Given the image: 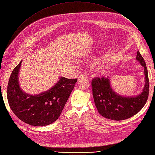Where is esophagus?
I'll list each match as a JSON object with an SVG mask.
<instances>
[{"label": "esophagus", "mask_w": 155, "mask_h": 155, "mask_svg": "<svg viewBox=\"0 0 155 155\" xmlns=\"http://www.w3.org/2000/svg\"><path fill=\"white\" fill-rule=\"evenodd\" d=\"M87 77L86 75H84V74H82V75H80L78 78V81L80 82V81H81L83 80H87Z\"/></svg>", "instance_id": "esophagus-1"}]
</instances>
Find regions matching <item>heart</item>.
I'll return each instance as SVG.
<instances>
[{
    "instance_id": "b5f03b06",
    "label": "heart",
    "mask_w": 155,
    "mask_h": 155,
    "mask_svg": "<svg viewBox=\"0 0 155 155\" xmlns=\"http://www.w3.org/2000/svg\"><path fill=\"white\" fill-rule=\"evenodd\" d=\"M96 70L97 72L100 74H104L107 71V66L105 64L103 63H101L100 64L97 65L96 68Z\"/></svg>"
}]
</instances>
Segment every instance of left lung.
I'll use <instances>...</instances> for the list:
<instances>
[{
    "label": "left lung",
    "mask_w": 155,
    "mask_h": 155,
    "mask_svg": "<svg viewBox=\"0 0 155 155\" xmlns=\"http://www.w3.org/2000/svg\"><path fill=\"white\" fill-rule=\"evenodd\" d=\"M136 59L144 68L145 84L142 93L136 97H123L116 94L110 87V78L95 77L92 80L93 96L99 113L112 120L127 119L140 112L146 104L149 94V79L145 62L137 51Z\"/></svg>",
    "instance_id": "8db88e82"
}]
</instances>
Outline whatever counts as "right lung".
<instances>
[{
    "mask_svg": "<svg viewBox=\"0 0 155 155\" xmlns=\"http://www.w3.org/2000/svg\"><path fill=\"white\" fill-rule=\"evenodd\" d=\"M22 61L13 70L7 86V99L10 108L19 120L28 124L35 126L50 124L59 117L77 79L61 77L47 91L34 96L28 94L21 90L18 83Z\"/></svg>",
    "mask_w": 155,
    "mask_h": 155,
    "instance_id": "obj_1",
    "label": "right lung"
}]
</instances>
